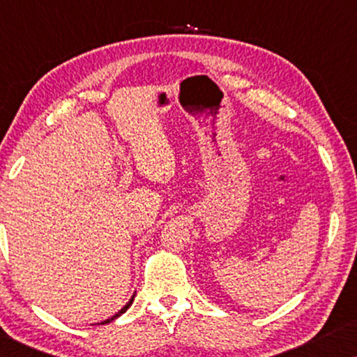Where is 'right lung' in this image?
I'll list each match as a JSON object with an SVG mask.
<instances>
[{
    "mask_svg": "<svg viewBox=\"0 0 357 357\" xmlns=\"http://www.w3.org/2000/svg\"><path fill=\"white\" fill-rule=\"evenodd\" d=\"M135 296H136V294H133V296H131V299H130L128 302H126V305H123V307H121V309H120L119 312H116V314H115V315H112V317H109V319H107V320H104V321H100V324H94V325H105V324H110V321H112V320L119 319V317H120V315H123V314H125V312L130 309V307H131V304H133V301H135Z\"/></svg>",
    "mask_w": 357,
    "mask_h": 357,
    "instance_id": "1",
    "label": "right lung"
}]
</instances>
